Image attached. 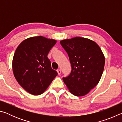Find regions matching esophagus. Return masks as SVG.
I'll return each instance as SVG.
<instances>
[{
  "instance_id": "obj_1",
  "label": "esophagus",
  "mask_w": 122,
  "mask_h": 122,
  "mask_svg": "<svg viewBox=\"0 0 122 122\" xmlns=\"http://www.w3.org/2000/svg\"><path fill=\"white\" fill-rule=\"evenodd\" d=\"M57 74H58L59 75H60L61 73V69H57Z\"/></svg>"
}]
</instances>
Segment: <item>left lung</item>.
Here are the masks:
<instances>
[{"instance_id":"left-lung-1","label":"left lung","mask_w":122,"mask_h":122,"mask_svg":"<svg viewBox=\"0 0 122 122\" xmlns=\"http://www.w3.org/2000/svg\"><path fill=\"white\" fill-rule=\"evenodd\" d=\"M68 55L71 71L64 83L71 93L83 96L100 82L104 70L105 57L98 45L90 39L75 37L60 41Z\"/></svg>"}]
</instances>
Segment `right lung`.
Returning a JSON list of instances; mask_svg holds the SVG:
<instances>
[{
  "label": "right lung",
  "instance_id": "1",
  "mask_svg": "<svg viewBox=\"0 0 122 122\" xmlns=\"http://www.w3.org/2000/svg\"><path fill=\"white\" fill-rule=\"evenodd\" d=\"M56 43L54 39L33 36L22 41L16 49L12 61L14 76L30 94L44 93L57 76L47 57Z\"/></svg>",
  "mask_w": 122,
  "mask_h": 122
}]
</instances>
